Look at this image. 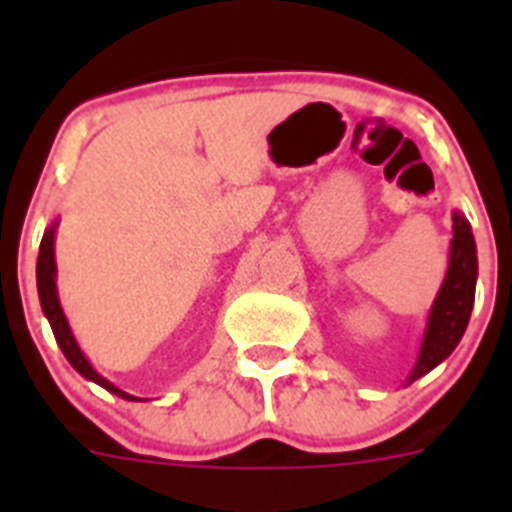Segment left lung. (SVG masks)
Instances as JSON below:
<instances>
[{
	"instance_id": "1",
	"label": "left lung",
	"mask_w": 512,
	"mask_h": 512,
	"mask_svg": "<svg viewBox=\"0 0 512 512\" xmlns=\"http://www.w3.org/2000/svg\"><path fill=\"white\" fill-rule=\"evenodd\" d=\"M474 284H477V248H474V235L469 228L467 217L459 212L454 215V241H451V261L443 287L433 302L428 330H425L420 359L415 364L410 382L431 372L433 366L441 364L446 356L461 341L467 330L469 315L474 305Z\"/></svg>"
}]
</instances>
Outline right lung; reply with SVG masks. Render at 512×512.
Listing matches in <instances>:
<instances>
[{"label": "right lung", "instance_id": "obj_1", "mask_svg": "<svg viewBox=\"0 0 512 512\" xmlns=\"http://www.w3.org/2000/svg\"><path fill=\"white\" fill-rule=\"evenodd\" d=\"M53 235H56V225H53V228L43 235V241H40L38 295H40V305H43L45 318L51 320L53 336H56V341H58V346H61L63 356L69 359V364L74 366L81 377H87V379H92V382L102 384L104 390L112 392V395L125 397V400H138V397L117 390L115 384H110L104 377H99V374L92 369V364L84 359V354L79 351V346H76L74 336H71L69 323H66V315H63V310H61V302H58V295H56V259H53Z\"/></svg>", "mask_w": 512, "mask_h": 512}]
</instances>
